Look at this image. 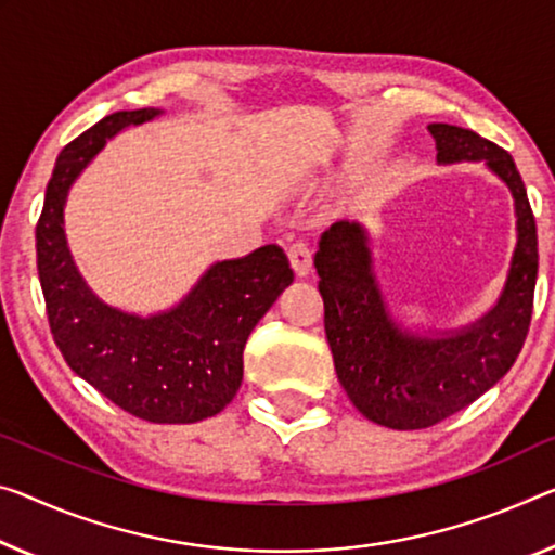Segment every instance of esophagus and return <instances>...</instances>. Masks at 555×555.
I'll return each mask as SVG.
<instances>
[{
	"label": "esophagus",
	"instance_id": "esophagus-1",
	"mask_svg": "<svg viewBox=\"0 0 555 555\" xmlns=\"http://www.w3.org/2000/svg\"><path fill=\"white\" fill-rule=\"evenodd\" d=\"M287 258H289V266L297 272V275H307L312 268V250L310 245L305 241H293L287 245Z\"/></svg>",
	"mask_w": 555,
	"mask_h": 555
}]
</instances>
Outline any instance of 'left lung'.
Masks as SVG:
<instances>
[{"label":"left lung","instance_id":"left-lung-1","mask_svg":"<svg viewBox=\"0 0 555 555\" xmlns=\"http://www.w3.org/2000/svg\"><path fill=\"white\" fill-rule=\"evenodd\" d=\"M441 164L486 160L514 193L518 245L499 305L451 337L402 335L389 320L364 230L330 225L320 235L314 268L325 302V335L337 377L366 420L389 429H426L476 402L511 370L526 343L539 275V235L521 173L511 153L462 126L431 124Z\"/></svg>","mask_w":555,"mask_h":555}]
</instances>
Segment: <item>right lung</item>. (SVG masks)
Listing matches in <instances>:
<instances>
[{
	"mask_svg": "<svg viewBox=\"0 0 555 555\" xmlns=\"http://www.w3.org/2000/svg\"><path fill=\"white\" fill-rule=\"evenodd\" d=\"M158 114L116 111L59 153L37 220V270L49 330L66 364L139 420L191 424L237 395L248 335L295 275L283 248L262 245L241 260L216 262L176 310L149 320L91 293L66 248V193L106 139Z\"/></svg>",
	"mask_w": 555,
	"mask_h": 555,
	"instance_id": "1",
	"label": "right lung"
}]
</instances>
